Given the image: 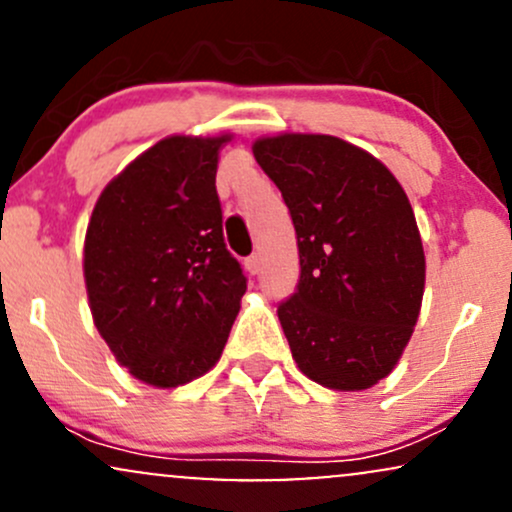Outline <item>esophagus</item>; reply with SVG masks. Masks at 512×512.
<instances>
[{
	"label": "esophagus",
	"mask_w": 512,
	"mask_h": 512,
	"mask_svg": "<svg viewBox=\"0 0 512 512\" xmlns=\"http://www.w3.org/2000/svg\"><path fill=\"white\" fill-rule=\"evenodd\" d=\"M245 269H248L250 274L260 272V255H257V252H252L250 257H245Z\"/></svg>",
	"instance_id": "obj_1"
}]
</instances>
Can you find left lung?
<instances>
[{"instance_id": "obj_1", "label": "left lung", "mask_w": 512, "mask_h": 512, "mask_svg": "<svg viewBox=\"0 0 512 512\" xmlns=\"http://www.w3.org/2000/svg\"><path fill=\"white\" fill-rule=\"evenodd\" d=\"M296 228L301 276L279 303L298 368L330 390H366L402 356L426 260L402 185L378 158L327 134L252 146Z\"/></svg>"}]
</instances>
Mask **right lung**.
Segmentation results:
<instances>
[{
	"label": "right lung",
	"instance_id": "add662e5",
	"mask_svg": "<svg viewBox=\"0 0 512 512\" xmlns=\"http://www.w3.org/2000/svg\"><path fill=\"white\" fill-rule=\"evenodd\" d=\"M228 137H168L98 197L84 276L93 322L117 361L178 387L219 361L248 276L223 240L216 192Z\"/></svg>",
	"mask_w": 512,
	"mask_h": 512
}]
</instances>
